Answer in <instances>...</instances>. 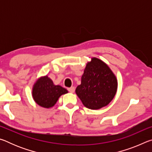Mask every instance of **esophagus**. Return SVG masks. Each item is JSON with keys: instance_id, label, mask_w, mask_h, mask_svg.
<instances>
[{"instance_id": "1", "label": "esophagus", "mask_w": 152, "mask_h": 152, "mask_svg": "<svg viewBox=\"0 0 152 152\" xmlns=\"http://www.w3.org/2000/svg\"><path fill=\"white\" fill-rule=\"evenodd\" d=\"M68 91L70 92H74V91H75V88H74V86H72V87H70V88H68Z\"/></svg>"}]
</instances>
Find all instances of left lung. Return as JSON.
Masks as SVG:
<instances>
[{
  "mask_svg": "<svg viewBox=\"0 0 152 152\" xmlns=\"http://www.w3.org/2000/svg\"><path fill=\"white\" fill-rule=\"evenodd\" d=\"M116 77L106 64L97 58H92L82 76L81 84L76 93L86 107L99 109L107 106L117 92Z\"/></svg>",
  "mask_w": 152,
  "mask_h": 152,
  "instance_id": "left-lung-1",
  "label": "left lung"
}]
</instances>
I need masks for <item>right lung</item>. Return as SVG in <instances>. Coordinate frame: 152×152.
Listing matches in <instances>:
<instances>
[{
  "label": "right lung",
  "mask_w": 152,
  "mask_h": 152,
  "mask_svg": "<svg viewBox=\"0 0 152 152\" xmlns=\"http://www.w3.org/2000/svg\"><path fill=\"white\" fill-rule=\"evenodd\" d=\"M67 92L66 89L54 85L52 80L46 76L36 82L33 89V97L39 106L50 108L56 103L61 94Z\"/></svg>",
  "instance_id": "add662e5"
}]
</instances>
